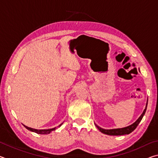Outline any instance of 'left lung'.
Listing matches in <instances>:
<instances>
[{"label": "left lung", "mask_w": 158, "mask_h": 158, "mask_svg": "<svg viewBox=\"0 0 158 158\" xmlns=\"http://www.w3.org/2000/svg\"><path fill=\"white\" fill-rule=\"evenodd\" d=\"M147 105H148V100H147V102L146 105V108L144 109V110L143 111V113L141 114V116L139 117V118L132 125H129V126H127L125 127H123V128H116V129H109V130H106V129H103L100 127H99L98 125H95V126L98 128V130L100 131L102 133L105 134V135H112V136H118V135H129L130 133L133 132L134 130L136 129V127H137V125L139 123L141 122V119L143 117L144 114L146 113V108H147Z\"/></svg>", "instance_id": "left-lung-1"}]
</instances>
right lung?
I'll list each match as a JSON object with an SVG mask.
<instances>
[{"label":"right lung","instance_id":"right-lung-1","mask_svg":"<svg viewBox=\"0 0 158 158\" xmlns=\"http://www.w3.org/2000/svg\"><path fill=\"white\" fill-rule=\"evenodd\" d=\"M63 123H62L60 125L59 127L61 125H62ZM23 126H24L26 129L31 131V132H35L37 134H40V135H48V134H49L52 132L53 130H56V127H53L52 128V129H45V130H37V129H34V128H31V127H29L26 126V125H23Z\"/></svg>","mask_w":158,"mask_h":158}]
</instances>
